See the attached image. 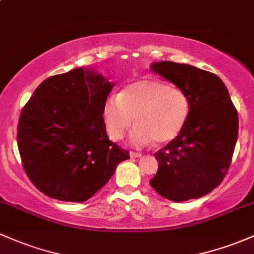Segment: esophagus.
<instances>
[{"label": "esophagus", "instance_id": "obj_1", "mask_svg": "<svg viewBox=\"0 0 254 254\" xmlns=\"http://www.w3.org/2000/svg\"><path fill=\"white\" fill-rule=\"evenodd\" d=\"M129 155H130V157H140L141 156L140 152H137V151H130Z\"/></svg>", "mask_w": 254, "mask_h": 254}]
</instances>
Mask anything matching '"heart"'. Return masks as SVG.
Returning <instances> with one entry per match:
<instances>
[{
    "instance_id": "b5f03b06",
    "label": "heart",
    "mask_w": 254,
    "mask_h": 254,
    "mask_svg": "<svg viewBox=\"0 0 254 254\" xmlns=\"http://www.w3.org/2000/svg\"><path fill=\"white\" fill-rule=\"evenodd\" d=\"M190 100L181 88L157 78H141L127 84L119 95H111L103 106L106 132L113 140L124 138L135 122L130 141L137 146L152 140H174L187 125Z\"/></svg>"
}]
</instances>
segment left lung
<instances>
[{"instance_id":"1","label":"left lung","mask_w":254,"mask_h":254,"mask_svg":"<svg viewBox=\"0 0 254 254\" xmlns=\"http://www.w3.org/2000/svg\"><path fill=\"white\" fill-rule=\"evenodd\" d=\"M151 70L188 94L190 114L181 134L155 152L159 161L150 185L168 200L207 195L230 167L239 133V116L224 82L192 65L159 62Z\"/></svg>"}]
</instances>
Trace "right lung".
Listing matches in <instances>:
<instances>
[{"instance_id":"obj_1","label":"right lung","mask_w":254,"mask_h":254,"mask_svg":"<svg viewBox=\"0 0 254 254\" xmlns=\"http://www.w3.org/2000/svg\"><path fill=\"white\" fill-rule=\"evenodd\" d=\"M113 83L82 67L46 78L21 109L17 141L32 184L48 197L83 202L129 152L109 140L103 106Z\"/></svg>"}]
</instances>
